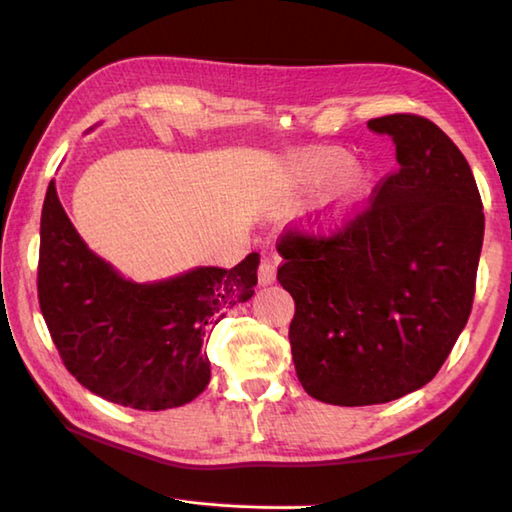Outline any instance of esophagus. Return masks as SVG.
I'll return each instance as SVG.
<instances>
[{
	"instance_id": "esophagus-1",
	"label": "esophagus",
	"mask_w": 512,
	"mask_h": 512,
	"mask_svg": "<svg viewBox=\"0 0 512 512\" xmlns=\"http://www.w3.org/2000/svg\"><path fill=\"white\" fill-rule=\"evenodd\" d=\"M257 275H259V286H270V284H273L275 277H277L275 262H270V259H262Z\"/></svg>"
}]
</instances>
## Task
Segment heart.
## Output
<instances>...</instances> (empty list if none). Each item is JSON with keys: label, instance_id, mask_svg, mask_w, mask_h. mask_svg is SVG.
Listing matches in <instances>:
<instances>
[{"label": "heart", "instance_id": "1", "mask_svg": "<svg viewBox=\"0 0 512 512\" xmlns=\"http://www.w3.org/2000/svg\"><path fill=\"white\" fill-rule=\"evenodd\" d=\"M290 179L302 188L326 186L317 204L306 215V228L313 233H333L342 228L368 197V175L353 166V157L339 148L299 150L288 162Z\"/></svg>", "mask_w": 512, "mask_h": 512}]
</instances>
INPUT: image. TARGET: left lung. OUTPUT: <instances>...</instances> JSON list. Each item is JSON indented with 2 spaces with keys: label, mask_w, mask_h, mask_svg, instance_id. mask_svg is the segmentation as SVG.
I'll use <instances>...</instances> for the list:
<instances>
[{
  "label": "left lung",
  "mask_w": 512,
  "mask_h": 512,
  "mask_svg": "<svg viewBox=\"0 0 512 512\" xmlns=\"http://www.w3.org/2000/svg\"><path fill=\"white\" fill-rule=\"evenodd\" d=\"M399 170L328 239L286 233L277 279L295 299L288 339L304 390L324 404H386L426 386L475 295L484 210L473 170L417 115L370 119Z\"/></svg>",
  "instance_id": "obj_1"
}]
</instances>
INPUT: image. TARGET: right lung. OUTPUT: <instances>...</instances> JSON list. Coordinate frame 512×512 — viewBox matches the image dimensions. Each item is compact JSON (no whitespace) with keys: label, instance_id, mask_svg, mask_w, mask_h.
I'll list each match as a JSON object with an SVG mask.
<instances>
[{"label":"right lung","instance_id":"obj_1","mask_svg":"<svg viewBox=\"0 0 512 512\" xmlns=\"http://www.w3.org/2000/svg\"><path fill=\"white\" fill-rule=\"evenodd\" d=\"M93 130V128H88ZM259 255L133 282L95 255L48 184L39 228V308L64 366L90 393L137 410L177 408L210 382L215 324L255 293Z\"/></svg>","mask_w":512,"mask_h":512}]
</instances>
